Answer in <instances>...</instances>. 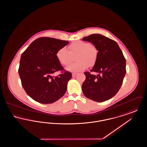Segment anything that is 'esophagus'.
Masks as SVG:
<instances>
[{
  "label": "esophagus",
  "mask_w": 147,
  "mask_h": 147,
  "mask_svg": "<svg viewBox=\"0 0 147 147\" xmlns=\"http://www.w3.org/2000/svg\"><path fill=\"white\" fill-rule=\"evenodd\" d=\"M77 74H78L77 73H72V77H75L77 76Z\"/></svg>",
  "instance_id": "obj_1"
}]
</instances>
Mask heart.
Instances as JSON below:
<instances>
[{
    "label": "heart",
    "mask_w": 147,
    "mask_h": 147,
    "mask_svg": "<svg viewBox=\"0 0 147 147\" xmlns=\"http://www.w3.org/2000/svg\"><path fill=\"white\" fill-rule=\"evenodd\" d=\"M98 51L95 46L89 42L77 40L72 42L68 47L58 49L56 57L58 61L67 65L71 63L76 57L77 62L68 65L66 69L70 71L77 72L86 69L89 65L92 66L96 61Z\"/></svg>",
    "instance_id": "1"
}]
</instances>
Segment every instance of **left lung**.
I'll return each instance as SVG.
<instances>
[{"label":"left lung","mask_w":147,"mask_h":147,"mask_svg":"<svg viewBox=\"0 0 147 147\" xmlns=\"http://www.w3.org/2000/svg\"><path fill=\"white\" fill-rule=\"evenodd\" d=\"M83 40L91 42L97 49L96 61L91 72L84 73L86 79L82 85L85 97L103 102L113 97L119 91L126 75V59L117 42L100 34H92Z\"/></svg>","instance_id":"8db88e82"}]
</instances>
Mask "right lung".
<instances>
[{"label": "right lung", "instance_id": "right-lung-1", "mask_svg": "<svg viewBox=\"0 0 147 147\" xmlns=\"http://www.w3.org/2000/svg\"><path fill=\"white\" fill-rule=\"evenodd\" d=\"M51 37H40L21 55L19 74L22 86L30 97L41 104H51L65 94L71 73L64 70L56 53L68 44ZM61 73L52 76L56 71Z\"/></svg>", "mask_w": 147, "mask_h": 147}]
</instances>
